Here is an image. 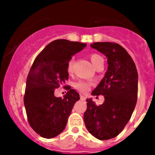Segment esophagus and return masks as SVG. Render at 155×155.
Wrapping results in <instances>:
<instances>
[{"label":"esophagus","instance_id":"1","mask_svg":"<svg viewBox=\"0 0 155 155\" xmlns=\"http://www.w3.org/2000/svg\"><path fill=\"white\" fill-rule=\"evenodd\" d=\"M80 99L82 100V101H85V99H86V97H85L84 96H83V95H80Z\"/></svg>","mask_w":155,"mask_h":155}]
</instances>
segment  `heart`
I'll use <instances>...</instances> for the list:
<instances>
[{
	"instance_id": "b5f03b06",
	"label": "heart",
	"mask_w": 155,
	"mask_h": 155,
	"mask_svg": "<svg viewBox=\"0 0 155 155\" xmlns=\"http://www.w3.org/2000/svg\"><path fill=\"white\" fill-rule=\"evenodd\" d=\"M90 60L92 62V63L93 64L95 68L97 67V64L103 61V58L101 56L99 55L98 54L96 53H92L89 54ZM72 65H73V58H70L69 60L68 61L67 63V71L68 73L70 74L72 71ZM73 87H75V89L79 90L80 92H86L89 90L90 87V83L87 82V81H85V80H78L76 82H75L73 84Z\"/></svg>"
}]
</instances>
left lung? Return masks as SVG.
Here are the masks:
<instances>
[{
    "instance_id": "left-lung-1",
    "label": "left lung",
    "mask_w": 155,
    "mask_h": 155,
    "mask_svg": "<svg viewBox=\"0 0 155 155\" xmlns=\"http://www.w3.org/2000/svg\"><path fill=\"white\" fill-rule=\"evenodd\" d=\"M91 47L108 58V70L92 94L102 95L104 101L97 106L87 100L84 115L85 126L99 140L117 137L125 128L137 99V71L126 50L115 42H94Z\"/></svg>"
}]
</instances>
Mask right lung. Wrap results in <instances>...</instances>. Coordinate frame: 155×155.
<instances>
[{
    "instance_id": "add662e5",
    "label": "right lung",
    "mask_w": 155,
    "mask_h": 155,
    "mask_svg": "<svg viewBox=\"0 0 155 155\" xmlns=\"http://www.w3.org/2000/svg\"><path fill=\"white\" fill-rule=\"evenodd\" d=\"M86 43L57 39L47 45L34 61L25 85L24 104L28 122L45 138H52L65 129L69 115L80 95L65 84L68 80L67 63L82 51ZM68 90L64 98L55 97V88Z\"/></svg>"
}]
</instances>
